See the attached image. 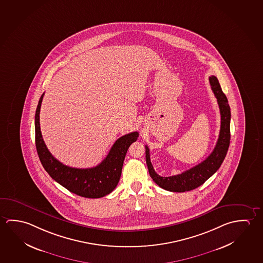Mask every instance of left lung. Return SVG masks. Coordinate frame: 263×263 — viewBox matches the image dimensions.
I'll return each instance as SVG.
<instances>
[{"label": "left lung", "mask_w": 263, "mask_h": 263, "mask_svg": "<svg viewBox=\"0 0 263 263\" xmlns=\"http://www.w3.org/2000/svg\"><path fill=\"white\" fill-rule=\"evenodd\" d=\"M209 82L215 98L217 99L221 115L219 137L211 154L201 163L185 171L184 173L174 176L161 177L154 171L151 164L149 148L148 146H145L146 166L148 168L149 175L153 179V181L162 189L175 193H183L197 188L203 184L214 173H216L221 164L223 163L228 153L230 143V107L228 104V98L222 91L217 78L211 76L209 77Z\"/></svg>", "instance_id": "left-lung-1"}]
</instances>
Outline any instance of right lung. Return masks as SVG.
Here are the masks:
<instances>
[{
    "label": "right lung",
    "mask_w": 263,
    "mask_h": 263,
    "mask_svg": "<svg viewBox=\"0 0 263 263\" xmlns=\"http://www.w3.org/2000/svg\"><path fill=\"white\" fill-rule=\"evenodd\" d=\"M43 96L44 93L35 111V146L46 172L61 185L82 197L101 198L110 194L118 184L125 154L130 145L138 139V132L126 134L118 138L106 158L96 167L77 168L66 166L52 156L42 138L39 114Z\"/></svg>",
    "instance_id": "right-lung-1"
}]
</instances>
